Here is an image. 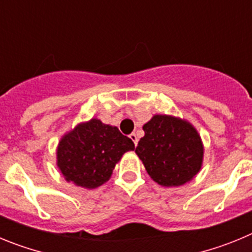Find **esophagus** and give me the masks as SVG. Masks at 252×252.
I'll return each instance as SVG.
<instances>
[{"label":"esophagus","instance_id":"obj_1","mask_svg":"<svg viewBox=\"0 0 252 252\" xmlns=\"http://www.w3.org/2000/svg\"><path fill=\"white\" fill-rule=\"evenodd\" d=\"M130 139L131 140H132V141H133V144H135V145H137V141H139V139H137V135H136V133H131V135H130Z\"/></svg>","mask_w":252,"mask_h":252}]
</instances>
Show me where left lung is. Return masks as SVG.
I'll use <instances>...</instances> for the list:
<instances>
[{
    "label": "left lung",
    "instance_id": "1",
    "mask_svg": "<svg viewBox=\"0 0 252 252\" xmlns=\"http://www.w3.org/2000/svg\"><path fill=\"white\" fill-rule=\"evenodd\" d=\"M135 153L148 174L164 187L183 186L197 174L203 160L201 137L187 121L157 115L144 125Z\"/></svg>",
    "mask_w": 252,
    "mask_h": 252
}]
</instances>
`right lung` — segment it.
I'll return each mask as SVG.
<instances>
[{"label":"right lung","instance_id":"1","mask_svg":"<svg viewBox=\"0 0 252 252\" xmlns=\"http://www.w3.org/2000/svg\"><path fill=\"white\" fill-rule=\"evenodd\" d=\"M133 149L132 140L119 128L92 119L60 140L58 166L68 182L83 188H97L110 179L122 155Z\"/></svg>","mask_w":252,"mask_h":252}]
</instances>
